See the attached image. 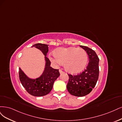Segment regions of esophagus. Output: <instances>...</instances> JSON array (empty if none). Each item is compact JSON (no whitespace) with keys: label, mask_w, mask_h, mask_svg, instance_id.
Here are the masks:
<instances>
[{"label":"esophagus","mask_w":122,"mask_h":122,"mask_svg":"<svg viewBox=\"0 0 122 122\" xmlns=\"http://www.w3.org/2000/svg\"><path fill=\"white\" fill-rule=\"evenodd\" d=\"M59 72H60V73L61 74V73H64V72L63 71H62V70H61V69H60L59 70Z\"/></svg>","instance_id":"34e87169"}]
</instances>
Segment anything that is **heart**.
<instances>
[{"label":"heart","mask_w":122,"mask_h":122,"mask_svg":"<svg viewBox=\"0 0 122 122\" xmlns=\"http://www.w3.org/2000/svg\"><path fill=\"white\" fill-rule=\"evenodd\" d=\"M50 59L54 64L60 65L63 63L66 71L70 73H77L83 70L88 60L86 51L76 47L59 48L51 55Z\"/></svg>","instance_id":"1"}]
</instances>
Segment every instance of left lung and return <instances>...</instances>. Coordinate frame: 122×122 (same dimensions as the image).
Masks as SVG:
<instances>
[{
	"instance_id": "8db88e82",
	"label": "left lung",
	"mask_w": 122,
	"mask_h": 122,
	"mask_svg": "<svg viewBox=\"0 0 122 122\" xmlns=\"http://www.w3.org/2000/svg\"><path fill=\"white\" fill-rule=\"evenodd\" d=\"M89 57V63L82 72L77 75L68 74L69 80L67 89L72 95L82 97L88 95L95 87L99 77V59L95 51L87 46H80Z\"/></svg>"
}]
</instances>
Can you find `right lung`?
<instances>
[{"mask_svg":"<svg viewBox=\"0 0 122 122\" xmlns=\"http://www.w3.org/2000/svg\"><path fill=\"white\" fill-rule=\"evenodd\" d=\"M49 46L46 44H36L32 46L40 50L45 56L46 61L45 69L40 77L35 80L30 79L19 68V78L22 86L27 92L34 96H43L48 94L53 88L54 81L60 76L59 69H54L51 67V61L46 57L49 51Z\"/></svg>","mask_w":122,"mask_h":122,"instance_id":"obj_1","label":"right lung"}]
</instances>
